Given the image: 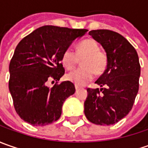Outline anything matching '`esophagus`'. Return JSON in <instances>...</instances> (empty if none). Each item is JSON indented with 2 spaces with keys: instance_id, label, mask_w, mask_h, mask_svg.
<instances>
[{
  "instance_id": "1",
  "label": "esophagus",
  "mask_w": 148,
  "mask_h": 148,
  "mask_svg": "<svg viewBox=\"0 0 148 148\" xmlns=\"http://www.w3.org/2000/svg\"><path fill=\"white\" fill-rule=\"evenodd\" d=\"M75 88H76V90H79V86H75Z\"/></svg>"
}]
</instances>
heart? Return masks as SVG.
<instances>
[{
    "label": "heart",
    "instance_id": "b5f03b06",
    "mask_svg": "<svg viewBox=\"0 0 148 148\" xmlns=\"http://www.w3.org/2000/svg\"><path fill=\"white\" fill-rule=\"evenodd\" d=\"M82 66L71 71L66 75V79L76 86H84L93 79L95 73L101 74L105 71L108 59L104 51L91 38H86L77 44V52L66 49L62 55V62L67 70L74 68L82 59Z\"/></svg>",
    "mask_w": 148,
    "mask_h": 148
}]
</instances>
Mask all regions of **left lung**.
Here are the masks:
<instances>
[{"label":"left lung","instance_id":"1","mask_svg":"<svg viewBox=\"0 0 148 148\" xmlns=\"http://www.w3.org/2000/svg\"><path fill=\"white\" fill-rule=\"evenodd\" d=\"M89 34L104 48L108 63L95 82L102 88H87L84 113L95 124H114L130 112L138 94L141 72L138 56L134 46L119 33L96 29Z\"/></svg>","mask_w":148,"mask_h":148}]
</instances>
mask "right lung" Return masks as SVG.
<instances>
[{
    "label": "right lung",
    "mask_w": 148,
    "mask_h": 148,
    "mask_svg": "<svg viewBox=\"0 0 148 148\" xmlns=\"http://www.w3.org/2000/svg\"><path fill=\"white\" fill-rule=\"evenodd\" d=\"M87 31L45 25L18 43L9 66V90L14 110L24 121L45 126L59 119L63 102L76 89L69 81L57 82L52 88L47 84L64 75L62 55Z\"/></svg>",
    "instance_id": "1"
}]
</instances>
